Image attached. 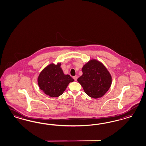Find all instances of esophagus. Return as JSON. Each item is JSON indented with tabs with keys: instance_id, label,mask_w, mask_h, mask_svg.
<instances>
[{
	"instance_id": "1",
	"label": "esophagus",
	"mask_w": 146,
	"mask_h": 146,
	"mask_svg": "<svg viewBox=\"0 0 146 146\" xmlns=\"http://www.w3.org/2000/svg\"><path fill=\"white\" fill-rule=\"evenodd\" d=\"M73 79H74V80L76 81L77 80V79H78V77L76 76H73Z\"/></svg>"
}]
</instances>
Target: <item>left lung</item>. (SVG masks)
Wrapping results in <instances>:
<instances>
[{
    "label": "left lung",
    "instance_id": "1",
    "mask_svg": "<svg viewBox=\"0 0 146 146\" xmlns=\"http://www.w3.org/2000/svg\"><path fill=\"white\" fill-rule=\"evenodd\" d=\"M82 75L78 79L86 93L91 98L102 97L111 84V76L100 62L91 60L83 66Z\"/></svg>",
    "mask_w": 146,
    "mask_h": 146
}]
</instances>
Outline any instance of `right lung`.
<instances>
[{
  "mask_svg": "<svg viewBox=\"0 0 146 146\" xmlns=\"http://www.w3.org/2000/svg\"><path fill=\"white\" fill-rule=\"evenodd\" d=\"M61 64H51L41 71L38 78V85L46 94L50 97H58L62 94L69 83L74 79L65 75L60 67Z\"/></svg>",
  "mask_w": 146,
  "mask_h": 146,
  "instance_id": "1",
  "label": "right lung"
}]
</instances>
